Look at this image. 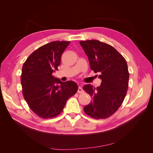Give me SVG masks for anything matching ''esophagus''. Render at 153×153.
<instances>
[{"label":"esophagus","mask_w":153,"mask_h":153,"mask_svg":"<svg viewBox=\"0 0 153 153\" xmlns=\"http://www.w3.org/2000/svg\"><path fill=\"white\" fill-rule=\"evenodd\" d=\"M83 92H84V90H83L82 87L81 86L78 87V93H82Z\"/></svg>","instance_id":"esophagus-1"}]
</instances>
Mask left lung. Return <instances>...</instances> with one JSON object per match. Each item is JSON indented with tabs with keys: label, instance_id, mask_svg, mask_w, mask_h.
<instances>
[{
	"label": "left lung",
	"instance_id": "8db88e82",
	"mask_svg": "<svg viewBox=\"0 0 153 153\" xmlns=\"http://www.w3.org/2000/svg\"><path fill=\"white\" fill-rule=\"evenodd\" d=\"M94 73H100L99 87H83L92 98L84 108L94 119H106L114 114L123 103L127 93L129 72L126 60L112 46L98 40L80 41Z\"/></svg>",
	"mask_w": 153,
	"mask_h": 153
}]
</instances>
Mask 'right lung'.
I'll return each instance as SVG.
<instances>
[{
	"label": "right lung",
	"mask_w": 153,
	"mask_h": 153,
	"mask_svg": "<svg viewBox=\"0 0 153 153\" xmlns=\"http://www.w3.org/2000/svg\"><path fill=\"white\" fill-rule=\"evenodd\" d=\"M69 43L57 41L46 44L32 52L23 65L21 84L24 99L41 118L57 116L78 91L75 82H62L52 75L58 70L61 55Z\"/></svg>",
	"instance_id": "right-lung-1"
}]
</instances>
